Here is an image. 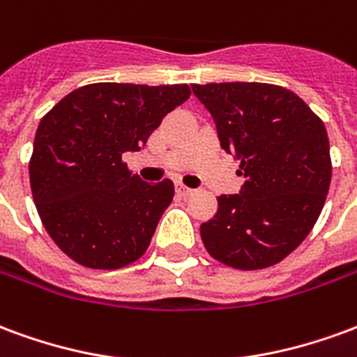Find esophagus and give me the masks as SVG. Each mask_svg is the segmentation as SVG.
<instances>
[{"instance_id":"1","label":"esophagus","mask_w":357,"mask_h":357,"mask_svg":"<svg viewBox=\"0 0 357 357\" xmlns=\"http://www.w3.org/2000/svg\"><path fill=\"white\" fill-rule=\"evenodd\" d=\"M176 193L181 195V197H189V195H193L195 191L191 187H185L183 183H178V185H176Z\"/></svg>"}]
</instances>
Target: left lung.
Listing matches in <instances>:
<instances>
[{
  "mask_svg": "<svg viewBox=\"0 0 357 357\" xmlns=\"http://www.w3.org/2000/svg\"><path fill=\"white\" fill-rule=\"evenodd\" d=\"M216 124L220 145L241 160L239 195L218 197L201 225L212 258L262 269L298 247L321 214L331 183L327 130L291 89L258 82L191 86Z\"/></svg>",
  "mask_w": 357,
  "mask_h": 357,
  "instance_id": "1",
  "label": "left lung"
}]
</instances>
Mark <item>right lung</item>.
<instances>
[{
	"instance_id": "1",
	"label": "right lung",
	"mask_w": 357,
	"mask_h": 357,
	"mask_svg": "<svg viewBox=\"0 0 357 357\" xmlns=\"http://www.w3.org/2000/svg\"><path fill=\"white\" fill-rule=\"evenodd\" d=\"M191 95L187 84H89L42 118L30 158L36 208L74 262L118 269L145 255L174 183L141 181L122 162Z\"/></svg>"
}]
</instances>
